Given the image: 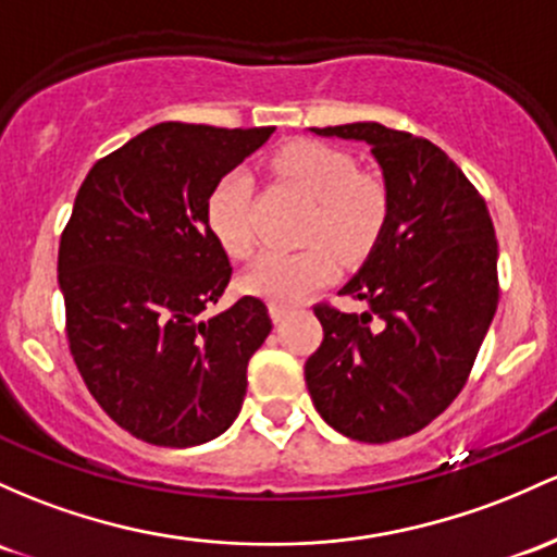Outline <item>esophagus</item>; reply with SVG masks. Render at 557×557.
I'll return each instance as SVG.
<instances>
[{"mask_svg": "<svg viewBox=\"0 0 557 557\" xmlns=\"http://www.w3.org/2000/svg\"><path fill=\"white\" fill-rule=\"evenodd\" d=\"M290 314L288 307H280V304H269V317H272L274 325H280V322H285V317Z\"/></svg>", "mask_w": 557, "mask_h": 557, "instance_id": "obj_1", "label": "esophagus"}]
</instances>
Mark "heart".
I'll list each match as a JSON object with an SVG mask.
<instances>
[{"label":"heart","instance_id":"obj_1","mask_svg":"<svg viewBox=\"0 0 557 557\" xmlns=\"http://www.w3.org/2000/svg\"><path fill=\"white\" fill-rule=\"evenodd\" d=\"M274 166L317 200L307 230V240L314 246L267 250L246 269L240 285L250 296L293 307L335 277V252L344 259L368 253L386 224L388 195L377 180L357 174V163L348 152L314 139L285 145L274 156ZM250 195L253 180L248 171L232 169L213 185L206 206L213 237L235 259L248 256L256 243L250 227Z\"/></svg>","mask_w":557,"mask_h":557}]
</instances>
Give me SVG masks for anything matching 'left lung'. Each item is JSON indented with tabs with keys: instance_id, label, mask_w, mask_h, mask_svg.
<instances>
[{
	"instance_id": "8db88e82",
	"label": "left lung",
	"mask_w": 557,
	"mask_h": 557,
	"mask_svg": "<svg viewBox=\"0 0 557 557\" xmlns=\"http://www.w3.org/2000/svg\"><path fill=\"white\" fill-rule=\"evenodd\" d=\"M368 143L388 216L341 288L362 314L314 307L322 346L307 359L317 412L348 438L383 444L451 405L497 311V240L484 198L447 152L375 121L311 129Z\"/></svg>"
}]
</instances>
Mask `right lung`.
I'll use <instances>...</instances> for the list:
<instances>
[{
	"label": "right lung",
	"mask_w": 557,
	"mask_h": 557,
	"mask_svg": "<svg viewBox=\"0 0 557 557\" xmlns=\"http://www.w3.org/2000/svg\"><path fill=\"white\" fill-rule=\"evenodd\" d=\"M272 132L150 126L97 161L73 203L58 256L73 362L97 405L156 447H198L235 423L272 330L253 296L203 317L232 274L209 195Z\"/></svg>",
	"instance_id": "right-lung-1"
}]
</instances>
